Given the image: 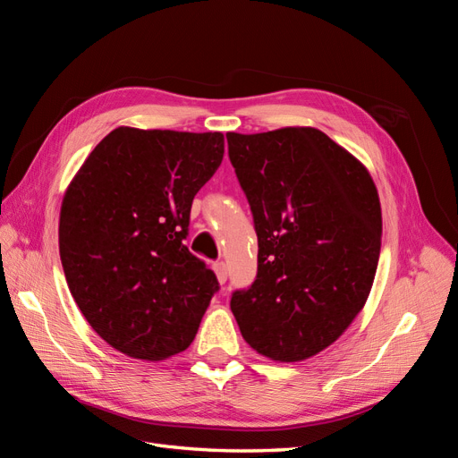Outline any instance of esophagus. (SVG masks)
Listing matches in <instances>:
<instances>
[{"label":"esophagus","instance_id":"34e87169","mask_svg":"<svg viewBox=\"0 0 458 458\" xmlns=\"http://www.w3.org/2000/svg\"><path fill=\"white\" fill-rule=\"evenodd\" d=\"M214 271L217 275V281L224 284L227 281V266H225V261H216L214 263Z\"/></svg>","mask_w":458,"mask_h":458}]
</instances>
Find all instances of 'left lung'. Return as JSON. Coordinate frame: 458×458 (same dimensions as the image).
<instances>
[{
  "instance_id": "left-lung-1",
  "label": "left lung",
  "mask_w": 458,
  "mask_h": 458,
  "mask_svg": "<svg viewBox=\"0 0 458 458\" xmlns=\"http://www.w3.org/2000/svg\"><path fill=\"white\" fill-rule=\"evenodd\" d=\"M258 234L256 281L231 296L242 338L294 363L336 342L377 275L382 212L365 165L315 128L227 133Z\"/></svg>"
}]
</instances>
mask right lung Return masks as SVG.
<instances>
[{
  "label": "right lung",
  "instance_id": "right-lung-1",
  "mask_svg": "<svg viewBox=\"0 0 458 458\" xmlns=\"http://www.w3.org/2000/svg\"><path fill=\"white\" fill-rule=\"evenodd\" d=\"M224 133L116 128L68 185L59 252L68 288L114 350L160 361L187 350L219 283L185 246L192 199Z\"/></svg>",
  "mask_w": 458,
  "mask_h": 458
}]
</instances>
